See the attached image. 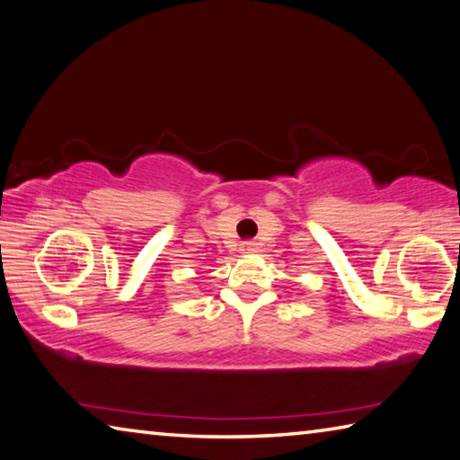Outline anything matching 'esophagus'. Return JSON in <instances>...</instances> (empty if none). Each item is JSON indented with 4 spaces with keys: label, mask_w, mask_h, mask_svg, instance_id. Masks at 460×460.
Returning <instances> with one entry per match:
<instances>
[{
    "label": "esophagus",
    "mask_w": 460,
    "mask_h": 460,
    "mask_svg": "<svg viewBox=\"0 0 460 460\" xmlns=\"http://www.w3.org/2000/svg\"><path fill=\"white\" fill-rule=\"evenodd\" d=\"M240 251L246 252V254H251V252L259 251V244L252 243V240H246V243H243V246H240Z\"/></svg>",
    "instance_id": "esophagus-1"
}]
</instances>
